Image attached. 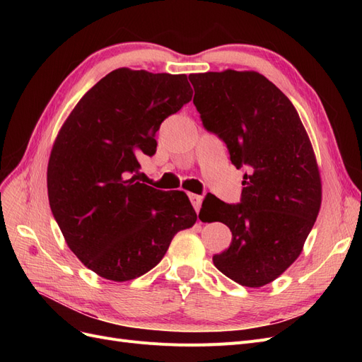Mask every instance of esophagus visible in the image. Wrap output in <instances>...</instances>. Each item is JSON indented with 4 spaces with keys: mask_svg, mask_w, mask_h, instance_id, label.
Segmentation results:
<instances>
[{
    "mask_svg": "<svg viewBox=\"0 0 362 362\" xmlns=\"http://www.w3.org/2000/svg\"><path fill=\"white\" fill-rule=\"evenodd\" d=\"M189 198H190V202H192V205H193V208L196 210V213H199V210H201V205H202V196H199V194H189Z\"/></svg>",
    "mask_w": 362,
    "mask_h": 362,
    "instance_id": "1",
    "label": "esophagus"
}]
</instances>
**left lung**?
I'll return each mask as SVG.
<instances>
[{
	"label": "left lung",
	"mask_w": 362,
	"mask_h": 362,
	"mask_svg": "<svg viewBox=\"0 0 362 362\" xmlns=\"http://www.w3.org/2000/svg\"><path fill=\"white\" fill-rule=\"evenodd\" d=\"M189 80L204 128L225 141L237 169L246 168L238 204L210 199L217 214L210 222L233 233L213 262L240 286L262 287L300 255L320 210L310 137L291 101L264 75L228 69L190 74Z\"/></svg>",
	"instance_id": "left-lung-1"
}]
</instances>
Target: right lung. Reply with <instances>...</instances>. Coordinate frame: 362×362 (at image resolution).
Here are the masks:
<instances>
[{
	"label": "right lung",
	"instance_id": "add662e5",
	"mask_svg": "<svg viewBox=\"0 0 362 362\" xmlns=\"http://www.w3.org/2000/svg\"><path fill=\"white\" fill-rule=\"evenodd\" d=\"M192 95L184 74L116 69L81 98L54 141L52 216L69 249L105 279L145 275L198 218L184 192L157 190L134 175L140 154H156L163 120Z\"/></svg>",
	"mask_w": 362,
	"mask_h": 362
}]
</instances>
